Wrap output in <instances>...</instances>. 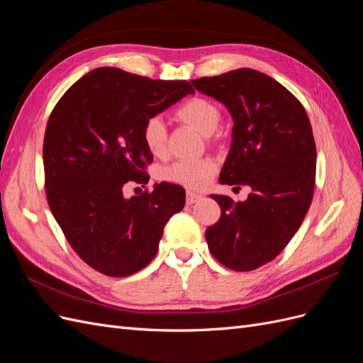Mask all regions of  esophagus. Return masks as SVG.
Segmentation results:
<instances>
[{
    "instance_id": "obj_1",
    "label": "esophagus",
    "mask_w": 363,
    "mask_h": 363,
    "mask_svg": "<svg viewBox=\"0 0 363 363\" xmlns=\"http://www.w3.org/2000/svg\"><path fill=\"white\" fill-rule=\"evenodd\" d=\"M200 200H201V195L200 194H196L194 191L186 192V203H188V204H194V203L200 201Z\"/></svg>"
}]
</instances>
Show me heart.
<instances>
[{"instance_id": "obj_1", "label": "heart", "mask_w": 363, "mask_h": 363, "mask_svg": "<svg viewBox=\"0 0 363 363\" xmlns=\"http://www.w3.org/2000/svg\"><path fill=\"white\" fill-rule=\"evenodd\" d=\"M174 118L186 125L199 130L208 139L213 138V131L221 124V111L207 98L192 96L183 101L174 111ZM142 142L152 156L160 157L167 151V128L159 118H150L142 127ZM216 172V163L212 159L177 160L160 172V177L174 184L189 189H201L211 183Z\"/></svg>"}]
</instances>
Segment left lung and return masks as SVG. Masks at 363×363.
<instances>
[{"label": "left lung", "mask_w": 363, "mask_h": 363, "mask_svg": "<svg viewBox=\"0 0 363 363\" xmlns=\"http://www.w3.org/2000/svg\"><path fill=\"white\" fill-rule=\"evenodd\" d=\"M232 113L233 142L219 183L250 188L245 201L212 195L219 221L206 230L213 257L233 271L276 259L309 211L316 147L303 104L269 75L240 68L191 82Z\"/></svg>", "instance_id": "1"}]
</instances>
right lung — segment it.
Returning <instances> with one entry per match:
<instances>
[{
	"label": "right lung",
	"mask_w": 363,
	"mask_h": 363,
	"mask_svg": "<svg viewBox=\"0 0 363 363\" xmlns=\"http://www.w3.org/2000/svg\"><path fill=\"white\" fill-rule=\"evenodd\" d=\"M194 94L184 82L151 80L118 68L83 75L62 95L43 138L45 192L68 244L95 271L127 277L155 259L184 189L160 183L125 199L127 183L145 184L152 155L145 121Z\"/></svg>",
	"instance_id": "right-lung-1"
}]
</instances>
